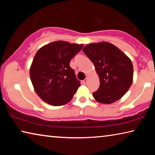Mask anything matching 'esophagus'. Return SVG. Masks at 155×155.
I'll list each match as a JSON object with an SVG mask.
<instances>
[{
    "label": "esophagus",
    "mask_w": 155,
    "mask_h": 155,
    "mask_svg": "<svg viewBox=\"0 0 155 155\" xmlns=\"http://www.w3.org/2000/svg\"><path fill=\"white\" fill-rule=\"evenodd\" d=\"M87 78H85L83 81H82V83L83 84H84V85H85V84L87 83Z\"/></svg>",
    "instance_id": "obj_1"
}]
</instances>
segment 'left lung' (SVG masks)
I'll use <instances>...</instances> for the list:
<instances>
[{"instance_id": "8db88e82", "label": "left lung", "mask_w": 155, "mask_h": 155, "mask_svg": "<svg viewBox=\"0 0 155 155\" xmlns=\"http://www.w3.org/2000/svg\"><path fill=\"white\" fill-rule=\"evenodd\" d=\"M83 51L93 62L99 76L100 86L92 94L94 98L103 104L118 101L133 83L130 59L114 44L104 41L87 44Z\"/></svg>"}]
</instances>
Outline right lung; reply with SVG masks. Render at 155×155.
<instances>
[{"label":"right lung","mask_w":155,"mask_h":155,"mask_svg":"<svg viewBox=\"0 0 155 155\" xmlns=\"http://www.w3.org/2000/svg\"><path fill=\"white\" fill-rule=\"evenodd\" d=\"M83 47V44L57 41L37 52L30 77L35 92L44 102L61 106L71 101L81 82L70 62Z\"/></svg>","instance_id":"right-lung-1"}]
</instances>
